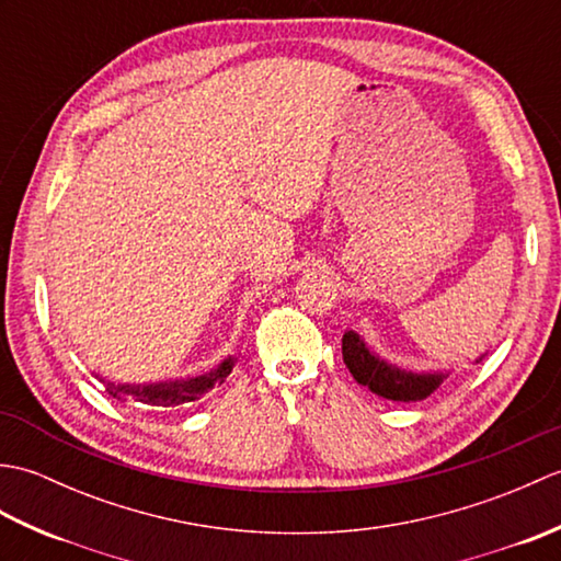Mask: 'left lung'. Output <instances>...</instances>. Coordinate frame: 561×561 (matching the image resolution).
<instances>
[{
  "label": "left lung",
  "mask_w": 561,
  "mask_h": 561,
  "mask_svg": "<svg viewBox=\"0 0 561 561\" xmlns=\"http://www.w3.org/2000/svg\"><path fill=\"white\" fill-rule=\"evenodd\" d=\"M342 356L356 383L366 386L376 396L396 402H416L432 392L448 378V371H408L396 364H388L366 347V342L354 330H344ZM478 362H482V356Z\"/></svg>",
  "instance_id": "1"
}]
</instances>
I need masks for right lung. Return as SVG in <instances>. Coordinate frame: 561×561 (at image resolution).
Returning a JSON list of instances; mask_svg holds the SVG:
<instances>
[{"label":"right lung","instance_id":"right-lung-1","mask_svg":"<svg viewBox=\"0 0 561 561\" xmlns=\"http://www.w3.org/2000/svg\"><path fill=\"white\" fill-rule=\"evenodd\" d=\"M236 359L233 356H226V359L211 368L207 374H199L193 378H175V380H159V383H113V380H105V392L117 400L133 398L141 404H151V408H178V404L199 400L202 396L214 386H221L226 376L233 371Z\"/></svg>","mask_w":561,"mask_h":561}]
</instances>
